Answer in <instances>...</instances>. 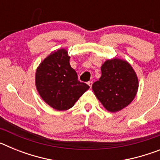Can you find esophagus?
I'll list each match as a JSON object with an SVG mask.
<instances>
[{"mask_svg": "<svg viewBox=\"0 0 160 160\" xmlns=\"http://www.w3.org/2000/svg\"><path fill=\"white\" fill-rule=\"evenodd\" d=\"M87 84L89 85V87H92V84H93V82L92 81H89L88 82H87Z\"/></svg>", "mask_w": 160, "mask_h": 160, "instance_id": "1", "label": "esophagus"}]
</instances>
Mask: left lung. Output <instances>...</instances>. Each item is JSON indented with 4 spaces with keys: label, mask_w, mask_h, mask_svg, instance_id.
<instances>
[{
    "label": "left lung",
    "mask_w": 160,
    "mask_h": 160,
    "mask_svg": "<svg viewBox=\"0 0 160 160\" xmlns=\"http://www.w3.org/2000/svg\"><path fill=\"white\" fill-rule=\"evenodd\" d=\"M101 71V78L94 82L92 89L103 107L116 112L129 105L138 87L136 73L131 65L121 59L107 60Z\"/></svg>",
    "instance_id": "obj_1"
}]
</instances>
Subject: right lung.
I'll list each match as a JSON object with an SVG mask.
<instances>
[{"label": "right lung", "instance_id": "1", "mask_svg": "<svg viewBox=\"0 0 160 160\" xmlns=\"http://www.w3.org/2000/svg\"><path fill=\"white\" fill-rule=\"evenodd\" d=\"M66 49L53 52L38 66L36 87L42 99L58 111L71 108L89 88L78 80L76 71L70 65Z\"/></svg>", "mask_w": 160, "mask_h": 160}]
</instances>
